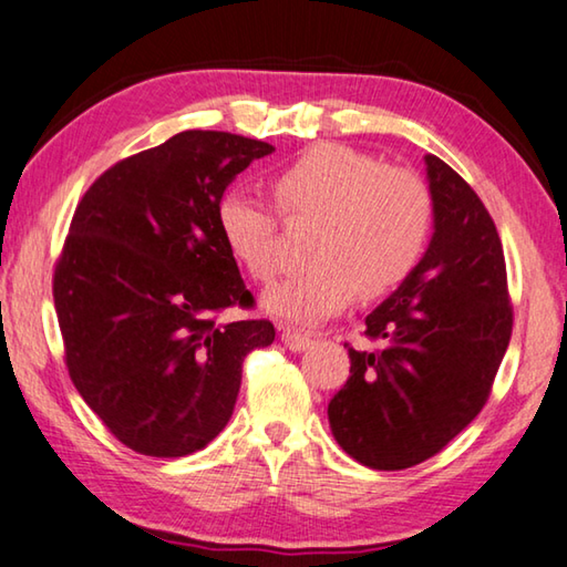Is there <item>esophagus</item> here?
<instances>
[{
	"instance_id": "34e87169",
	"label": "esophagus",
	"mask_w": 567,
	"mask_h": 567,
	"mask_svg": "<svg viewBox=\"0 0 567 567\" xmlns=\"http://www.w3.org/2000/svg\"><path fill=\"white\" fill-rule=\"evenodd\" d=\"M282 342L292 349V352H300L307 344L312 342L310 334H302V332H295V329H282Z\"/></svg>"
}]
</instances>
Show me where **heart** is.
<instances>
[{"mask_svg": "<svg viewBox=\"0 0 567 567\" xmlns=\"http://www.w3.org/2000/svg\"><path fill=\"white\" fill-rule=\"evenodd\" d=\"M272 195L287 220H317L315 265L265 295L267 312L317 324L354 300L384 295L414 270L431 230V195L414 171L382 166L362 151L317 143L275 173ZM260 195L233 190L218 203L225 245L252 280L282 267V218Z\"/></svg>", "mask_w": 567, "mask_h": 567, "instance_id": "b5f03b06", "label": "heart"}]
</instances>
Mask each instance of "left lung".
Masks as SVG:
<instances>
[{"instance_id":"8db88e82","label":"left lung","mask_w":567,"mask_h":567,"mask_svg":"<svg viewBox=\"0 0 567 567\" xmlns=\"http://www.w3.org/2000/svg\"><path fill=\"white\" fill-rule=\"evenodd\" d=\"M434 238L399 290L349 347V379L329 399L337 444L377 471L436 456L486 406L513 332L506 257L486 205L426 156Z\"/></svg>"}]
</instances>
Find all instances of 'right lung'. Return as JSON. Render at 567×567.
Instances as JSON below:
<instances>
[{
  "label": "right lung",
  "mask_w": 567,
  "mask_h": 567,
  "mask_svg": "<svg viewBox=\"0 0 567 567\" xmlns=\"http://www.w3.org/2000/svg\"><path fill=\"white\" fill-rule=\"evenodd\" d=\"M275 148L225 131H181L113 163L79 200L51 292L79 394L123 446L176 458L233 416L243 362L275 342L218 228L228 183Z\"/></svg>",
  "instance_id": "add662e5"
}]
</instances>
